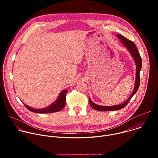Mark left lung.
I'll list each match as a JSON object with an SVG mask.
<instances>
[{"mask_svg":"<svg viewBox=\"0 0 158 158\" xmlns=\"http://www.w3.org/2000/svg\"><path fill=\"white\" fill-rule=\"evenodd\" d=\"M118 37V39H121V42L122 44L124 45V46L128 49V51L130 52L131 56L134 58V60L135 61V63H136V82H135V85H134V88L132 94H131L130 97L123 104H119V105H115L113 106H99L98 104H96L94 103L91 99L89 98V104L91 105V106L94 108L95 110H99V111H110V110H119L124 107L129 101L131 100L132 97L138 91V89L139 87L140 84V71L141 69V67H142V60L141 57L140 56L139 52L136 46V45L134 44L133 42L131 40L126 39L125 37L121 34H117L116 35Z\"/></svg>","mask_w":158,"mask_h":158,"instance_id":"obj_1","label":"left lung"}]
</instances>
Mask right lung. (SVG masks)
<instances>
[{
    "label": "right lung",
    "mask_w": 158,
    "mask_h": 158,
    "mask_svg": "<svg viewBox=\"0 0 158 158\" xmlns=\"http://www.w3.org/2000/svg\"><path fill=\"white\" fill-rule=\"evenodd\" d=\"M67 92V90H64V91H62L60 93L57 99L54 102H53L49 106L45 107L44 109H34L26 105L24 103V104L27 109H28L29 110L33 112H36V113L44 114V113H52V112H58V111H60L61 109H62L65 106V96H66Z\"/></svg>",
    "instance_id": "right-lung-1"
}]
</instances>
